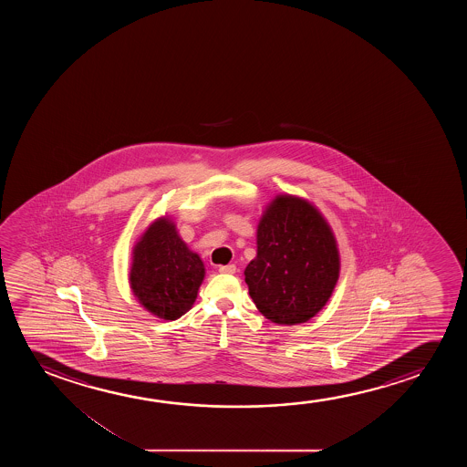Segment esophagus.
Instances as JSON below:
<instances>
[{"instance_id": "1", "label": "esophagus", "mask_w": 467, "mask_h": 467, "mask_svg": "<svg viewBox=\"0 0 467 467\" xmlns=\"http://www.w3.org/2000/svg\"><path fill=\"white\" fill-rule=\"evenodd\" d=\"M218 271H220L222 275H234V273H236V266H234V265H224V266H220Z\"/></svg>"}]
</instances>
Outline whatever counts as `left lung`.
<instances>
[{"label": "left lung", "instance_id": "8db88e82", "mask_svg": "<svg viewBox=\"0 0 467 467\" xmlns=\"http://www.w3.org/2000/svg\"><path fill=\"white\" fill-rule=\"evenodd\" d=\"M339 268L337 237L313 202L284 192L265 207L256 226V256L244 275L266 319L281 326L313 319L330 300Z\"/></svg>", "mask_w": 467, "mask_h": 467}]
</instances>
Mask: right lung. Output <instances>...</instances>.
<instances>
[{
    "instance_id": "add662e5",
    "label": "right lung",
    "mask_w": 467,
    "mask_h": 467,
    "mask_svg": "<svg viewBox=\"0 0 467 467\" xmlns=\"http://www.w3.org/2000/svg\"><path fill=\"white\" fill-rule=\"evenodd\" d=\"M204 277V262L169 215L148 224L132 247L129 285L135 300L160 319L177 320L188 313Z\"/></svg>"
}]
</instances>
